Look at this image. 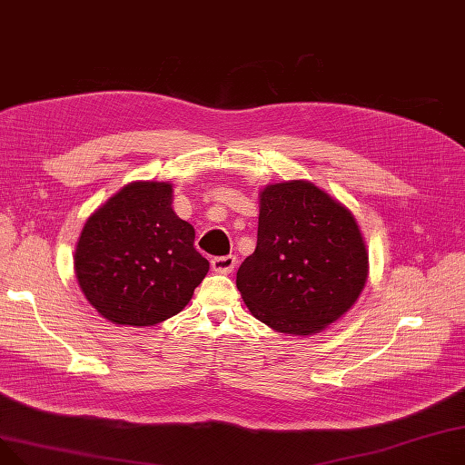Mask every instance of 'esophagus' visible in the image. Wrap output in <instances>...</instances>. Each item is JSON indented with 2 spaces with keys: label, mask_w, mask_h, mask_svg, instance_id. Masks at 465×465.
I'll use <instances>...</instances> for the list:
<instances>
[{
  "label": "esophagus",
  "mask_w": 465,
  "mask_h": 465,
  "mask_svg": "<svg viewBox=\"0 0 465 465\" xmlns=\"http://www.w3.org/2000/svg\"><path fill=\"white\" fill-rule=\"evenodd\" d=\"M238 259L236 255H225V257H215L212 259V268L215 272H220V274H231V272L234 270Z\"/></svg>",
  "instance_id": "obj_1"
}]
</instances>
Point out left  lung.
<instances>
[{
    "label": "left lung",
    "mask_w": 465,
    "mask_h": 465,
    "mask_svg": "<svg viewBox=\"0 0 465 465\" xmlns=\"http://www.w3.org/2000/svg\"><path fill=\"white\" fill-rule=\"evenodd\" d=\"M257 248L236 272L255 319L292 336L324 331L352 308L368 280V252L354 215L306 180L259 195Z\"/></svg>",
    "instance_id": "obj_1"
}]
</instances>
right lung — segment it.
I'll list each match as a JSON object with an SVG mask.
<instances>
[{"label": "right lung", "mask_w": 465, "mask_h": 465, "mask_svg": "<svg viewBox=\"0 0 465 465\" xmlns=\"http://www.w3.org/2000/svg\"><path fill=\"white\" fill-rule=\"evenodd\" d=\"M193 242V225L173 210L171 183L131 182L88 217L74 274L106 321L153 326L180 313L208 274Z\"/></svg>", "instance_id": "1"}]
</instances>
